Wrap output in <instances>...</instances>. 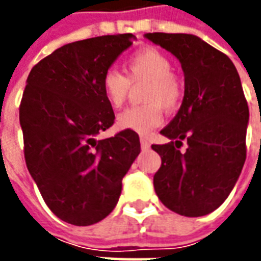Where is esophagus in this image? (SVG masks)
<instances>
[{
    "label": "esophagus",
    "instance_id": "1",
    "mask_svg": "<svg viewBox=\"0 0 261 261\" xmlns=\"http://www.w3.org/2000/svg\"><path fill=\"white\" fill-rule=\"evenodd\" d=\"M140 142H141V148L144 149V151L149 149V141H148V138H145V137H141Z\"/></svg>",
    "mask_w": 261,
    "mask_h": 261
}]
</instances>
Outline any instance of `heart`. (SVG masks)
Returning <instances> with one entry per match:
<instances>
[{"instance_id": "obj_1", "label": "heart", "mask_w": 261, "mask_h": 261, "mask_svg": "<svg viewBox=\"0 0 261 261\" xmlns=\"http://www.w3.org/2000/svg\"><path fill=\"white\" fill-rule=\"evenodd\" d=\"M172 63L158 48L138 50L125 63L128 80L120 71L108 69L102 75L100 88L106 102L114 109L121 108L130 93V81H147L142 89L144 105L125 109L117 116V127L147 136L161 125L165 110H175L181 102L183 86L172 72Z\"/></svg>"}]
</instances>
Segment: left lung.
Listing matches in <instances>:
<instances>
[{
  "label": "left lung",
  "mask_w": 261,
  "mask_h": 261,
  "mask_svg": "<svg viewBox=\"0 0 261 261\" xmlns=\"http://www.w3.org/2000/svg\"><path fill=\"white\" fill-rule=\"evenodd\" d=\"M144 36L173 54L185 74L180 109L161 130L170 142L152 145L162 159L153 176L155 193L180 215H207L229 196L246 159L249 108L241 78L228 56L194 35Z\"/></svg>",
  "instance_id": "8db88e82"
}]
</instances>
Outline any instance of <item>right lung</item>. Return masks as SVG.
Here are the masks:
<instances>
[{"instance_id":"right-lung-1","label":"right lung","mask_w":261,"mask_h":261,"mask_svg":"<svg viewBox=\"0 0 261 261\" xmlns=\"http://www.w3.org/2000/svg\"><path fill=\"white\" fill-rule=\"evenodd\" d=\"M136 39L131 33L68 43L39 61L19 108L25 161L47 207L76 226L113 211L141 151L134 131L97 140L114 123L100 81Z\"/></svg>"}]
</instances>
